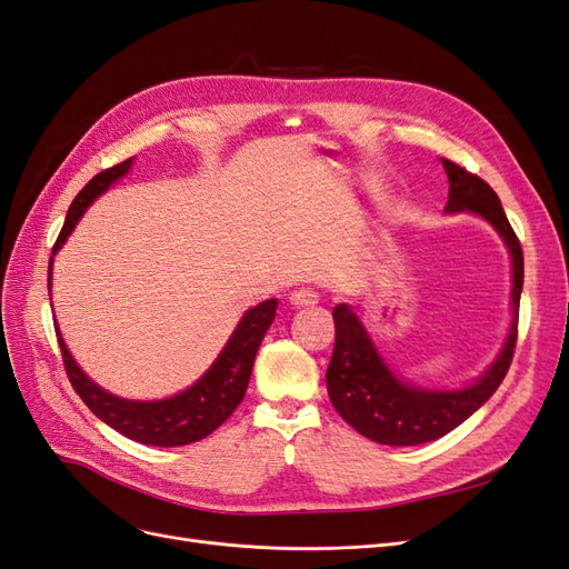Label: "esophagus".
Returning <instances> with one entry per match:
<instances>
[{
    "instance_id": "34e87169",
    "label": "esophagus",
    "mask_w": 569,
    "mask_h": 569,
    "mask_svg": "<svg viewBox=\"0 0 569 569\" xmlns=\"http://www.w3.org/2000/svg\"><path fill=\"white\" fill-rule=\"evenodd\" d=\"M289 301H291V306L306 308V306H316L320 301V297H318V291L311 287H299L297 291H291Z\"/></svg>"
}]
</instances>
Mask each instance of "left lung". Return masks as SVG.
<instances>
[{
	"mask_svg": "<svg viewBox=\"0 0 569 569\" xmlns=\"http://www.w3.org/2000/svg\"><path fill=\"white\" fill-rule=\"evenodd\" d=\"M441 163L451 182L446 211H472L489 220L512 256V325L506 347L475 385L456 391H432L401 382L377 353L353 308L347 303L335 306L337 339L330 368H327V393L335 410L356 432L387 446L435 441L468 420L501 387L515 353V341H518V311L525 280L520 239L510 228L501 199L485 180L449 159Z\"/></svg>",
	"mask_w": 569,
	"mask_h": 569,
	"instance_id": "obj_1",
	"label": "left lung"
}]
</instances>
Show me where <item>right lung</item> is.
Segmentation results:
<instances>
[{
    "label": "right lung",
    "instance_id": "1",
    "mask_svg": "<svg viewBox=\"0 0 569 569\" xmlns=\"http://www.w3.org/2000/svg\"><path fill=\"white\" fill-rule=\"evenodd\" d=\"M130 163L132 159L101 170V173H97L80 189V194L73 199L71 209L66 213V222L51 253H57L63 247L68 234L73 232L76 222L82 218L84 209H88L101 192H107L116 180L128 173ZM47 282L51 284V268ZM274 311H278V299H268L253 306L251 311H247L244 318L239 320L232 337L226 343V349L220 351L216 363L201 375V380H197L182 393L170 396V399L163 401H128L97 387L90 377L78 368L71 351L66 347V341L61 339L59 327L57 337L68 380H71L84 406H88L101 422H107L123 437L149 446H163L166 449V446H184L209 437L232 416L234 408L242 403L253 370L256 351L261 347L268 327L274 320Z\"/></svg>",
    "mask_w": 569,
    "mask_h": 569
}]
</instances>
